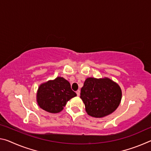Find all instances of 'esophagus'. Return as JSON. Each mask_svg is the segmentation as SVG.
Segmentation results:
<instances>
[{"mask_svg": "<svg viewBox=\"0 0 151 151\" xmlns=\"http://www.w3.org/2000/svg\"><path fill=\"white\" fill-rule=\"evenodd\" d=\"M80 93H81L80 90L76 91V94H77V96H80Z\"/></svg>", "mask_w": 151, "mask_h": 151, "instance_id": "1", "label": "esophagus"}]
</instances>
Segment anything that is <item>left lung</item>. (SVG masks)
Returning a JSON list of instances; mask_svg holds the SVG:
<instances>
[{
  "label": "left lung",
  "instance_id": "1",
  "mask_svg": "<svg viewBox=\"0 0 151 151\" xmlns=\"http://www.w3.org/2000/svg\"><path fill=\"white\" fill-rule=\"evenodd\" d=\"M80 97L88 115L101 118L111 114L119 106L122 91L118 84L109 78L90 77L84 83Z\"/></svg>",
  "mask_w": 151,
  "mask_h": 151
}]
</instances>
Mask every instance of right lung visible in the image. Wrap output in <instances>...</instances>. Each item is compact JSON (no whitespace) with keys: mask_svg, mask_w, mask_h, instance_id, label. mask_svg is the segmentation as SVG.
<instances>
[{"mask_svg":"<svg viewBox=\"0 0 151 151\" xmlns=\"http://www.w3.org/2000/svg\"><path fill=\"white\" fill-rule=\"evenodd\" d=\"M76 96L69 82L63 77H57L39 86L37 101L42 109L50 113H58L70 99Z\"/></svg>","mask_w":151,"mask_h":151,"instance_id":"1","label":"right lung"}]
</instances>
